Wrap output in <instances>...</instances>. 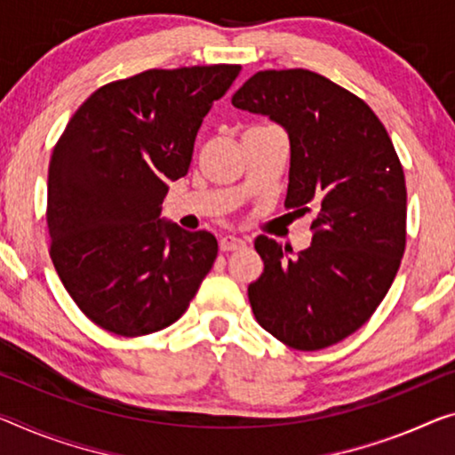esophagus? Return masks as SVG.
I'll list each match as a JSON object with an SVG mask.
<instances>
[{"instance_id":"34e87169","label":"esophagus","mask_w":455,"mask_h":455,"mask_svg":"<svg viewBox=\"0 0 455 455\" xmlns=\"http://www.w3.org/2000/svg\"><path fill=\"white\" fill-rule=\"evenodd\" d=\"M243 246H246V242H243L242 237L234 235V234L223 235L221 240H220V250H221V251H234V250H240V248H243Z\"/></svg>"}]
</instances>
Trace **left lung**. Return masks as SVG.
<instances>
[{
    "mask_svg": "<svg viewBox=\"0 0 455 455\" xmlns=\"http://www.w3.org/2000/svg\"><path fill=\"white\" fill-rule=\"evenodd\" d=\"M232 103L286 130L284 207L313 215V242L297 256L256 237L264 272L248 286L254 317L300 352L338 344L372 317L407 246V187L393 140L364 100L307 68L258 71Z\"/></svg>",
    "mask_w": 455,
    "mask_h": 455,
    "instance_id": "1",
    "label": "left lung"
}]
</instances>
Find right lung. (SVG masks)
I'll use <instances>...</instances> for the list:
<instances>
[{"label": "right lung", "instance_id": "add662e5", "mask_svg": "<svg viewBox=\"0 0 455 455\" xmlns=\"http://www.w3.org/2000/svg\"><path fill=\"white\" fill-rule=\"evenodd\" d=\"M240 65L150 68L111 81L75 111L48 166L46 226L76 307L124 338L172 325L218 258L209 232L160 220L207 111Z\"/></svg>", "mask_w": 455, "mask_h": 455}]
</instances>
